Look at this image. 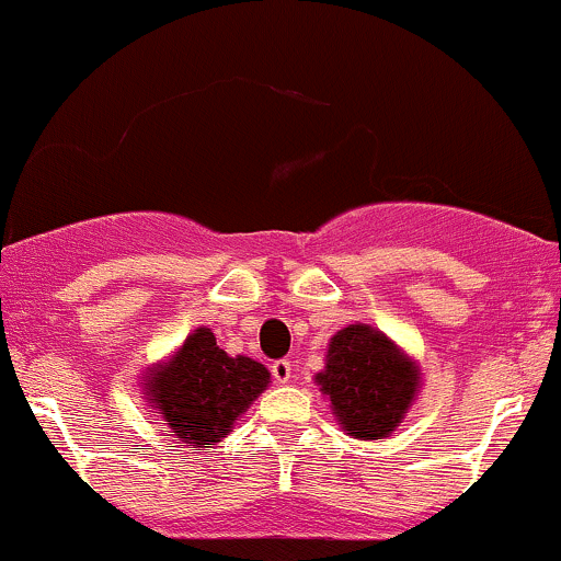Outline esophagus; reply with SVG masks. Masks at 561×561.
I'll use <instances>...</instances> for the list:
<instances>
[{"mask_svg": "<svg viewBox=\"0 0 561 561\" xmlns=\"http://www.w3.org/2000/svg\"><path fill=\"white\" fill-rule=\"evenodd\" d=\"M291 360L288 358H280V360H273V366H270V371H273V377H275V382H288V379H291Z\"/></svg>", "mask_w": 561, "mask_h": 561, "instance_id": "esophagus-1", "label": "esophagus"}]
</instances>
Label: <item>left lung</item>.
I'll return each mask as SVG.
<instances>
[{
  "instance_id": "8db88e82",
  "label": "left lung",
  "mask_w": 561,
  "mask_h": 561,
  "mask_svg": "<svg viewBox=\"0 0 561 561\" xmlns=\"http://www.w3.org/2000/svg\"><path fill=\"white\" fill-rule=\"evenodd\" d=\"M316 382L347 436L377 442L388 438L412 407L420 369L382 331L351 323L331 336L327 366Z\"/></svg>"
}]
</instances>
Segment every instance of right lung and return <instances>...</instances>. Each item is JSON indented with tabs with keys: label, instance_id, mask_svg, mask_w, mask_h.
Instances as JSON below:
<instances>
[{
	"label": "right lung",
	"instance_id": "add662e5",
	"mask_svg": "<svg viewBox=\"0 0 561 561\" xmlns=\"http://www.w3.org/2000/svg\"><path fill=\"white\" fill-rule=\"evenodd\" d=\"M267 385L270 371L259 360L232 358L216 345L214 331L201 327L171 358L147 371L144 396L176 442L203 447L221 442Z\"/></svg>",
	"mask_w": 561,
	"mask_h": 561
}]
</instances>
